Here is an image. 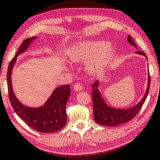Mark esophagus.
<instances>
[{"instance_id": "obj_1", "label": "esophagus", "mask_w": 160, "mask_h": 160, "mask_svg": "<svg viewBox=\"0 0 160 160\" xmlns=\"http://www.w3.org/2000/svg\"><path fill=\"white\" fill-rule=\"evenodd\" d=\"M74 89L76 90V91H80L82 90V85L80 84V83H78V82H76L75 83L74 85Z\"/></svg>"}]
</instances>
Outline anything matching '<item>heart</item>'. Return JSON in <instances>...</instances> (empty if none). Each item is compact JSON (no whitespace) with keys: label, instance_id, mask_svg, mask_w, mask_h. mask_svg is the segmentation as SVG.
<instances>
[{"label":"heart","instance_id":"b5f03b06","mask_svg":"<svg viewBox=\"0 0 160 160\" xmlns=\"http://www.w3.org/2000/svg\"><path fill=\"white\" fill-rule=\"evenodd\" d=\"M112 51L110 42H83L72 48L70 53V59L74 62H80L92 57L88 63V69L91 72H98L105 66Z\"/></svg>","mask_w":160,"mask_h":160}]
</instances>
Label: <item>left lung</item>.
<instances>
[{
    "label": "left lung",
    "instance_id": "obj_1",
    "mask_svg": "<svg viewBox=\"0 0 160 160\" xmlns=\"http://www.w3.org/2000/svg\"><path fill=\"white\" fill-rule=\"evenodd\" d=\"M128 42L131 45H132L137 48V45L134 42L130 35L128 36ZM138 54L142 55L144 57L147 55L142 50L136 51ZM150 76L149 74L148 75V86L147 89L146 93L142 100L135 107L127 109V110H119V109L112 108L106 105L105 101L103 100L100 92H99L98 89V81H95V83L92 85L93 88L92 91V97L93 101V112H94V120L99 125L103 126H109V127H115L118 126L121 124L128 122V121L131 120L135 117L138 115V113L141 110L142 107L144 105V102L149 90V86H150Z\"/></svg>",
    "mask_w": 160,
    "mask_h": 160
}]
</instances>
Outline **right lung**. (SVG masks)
Here are the masks:
<instances>
[{"mask_svg": "<svg viewBox=\"0 0 160 160\" xmlns=\"http://www.w3.org/2000/svg\"><path fill=\"white\" fill-rule=\"evenodd\" d=\"M36 37L25 39L16 52V57L11 60L7 72V83L11 104L16 113L28 125L40 132L50 133L61 130L66 125V103L70 95V85L60 86L52 93L45 105L38 108L26 107L19 102L12 91L11 72L12 67L19 54L24 52L32 40Z\"/></svg>", "mask_w": 160, "mask_h": 160, "instance_id": "obj_1", "label": "right lung"}]
</instances>
